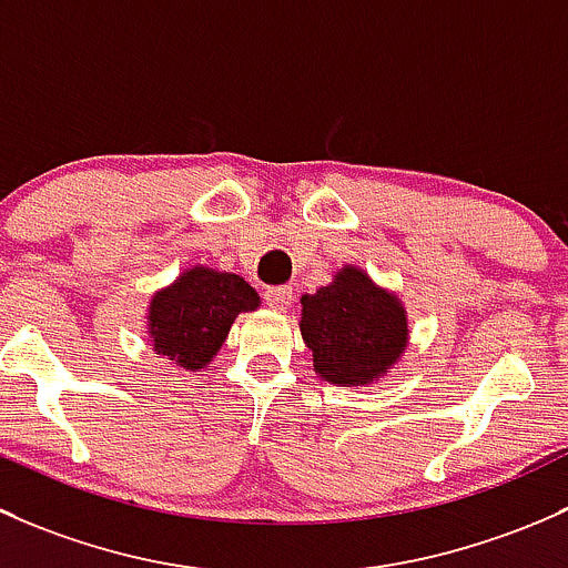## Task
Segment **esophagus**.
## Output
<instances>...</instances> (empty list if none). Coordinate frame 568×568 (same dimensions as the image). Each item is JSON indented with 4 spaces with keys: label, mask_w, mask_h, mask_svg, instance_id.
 <instances>
[{
    "label": "esophagus",
    "mask_w": 568,
    "mask_h": 568,
    "mask_svg": "<svg viewBox=\"0 0 568 568\" xmlns=\"http://www.w3.org/2000/svg\"><path fill=\"white\" fill-rule=\"evenodd\" d=\"M265 303L276 312H284L292 303V286H267L265 290Z\"/></svg>",
    "instance_id": "esophagus-1"
}]
</instances>
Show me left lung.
Here are the masks:
<instances>
[{"mask_svg": "<svg viewBox=\"0 0 568 568\" xmlns=\"http://www.w3.org/2000/svg\"><path fill=\"white\" fill-rule=\"evenodd\" d=\"M301 333L314 372L331 385H372L407 347V312L361 267H342L327 286L301 297Z\"/></svg>", "mask_w": 568, "mask_h": 568, "instance_id": "8db88e82", "label": "left lung"}]
</instances>
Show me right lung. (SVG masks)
Returning <instances> with one entry per match:
<instances>
[{"instance_id": "add662e5", "label": "right lung", "mask_w": 568, "mask_h": 568, "mask_svg": "<svg viewBox=\"0 0 568 568\" xmlns=\"http://www.w3.org/2000/svg\"><path fill=\"white\" fill-rule=\"evenodd\" d=\"M260 295L235 273L189 267L150 301V347L155 355L199 372L219 355L241 312H254Z\"/></svg>"}]
</instances>
